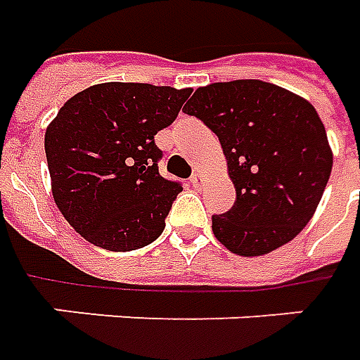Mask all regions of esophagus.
Here are the masks:
<instances>
[{
	"label": "esophagus",
	"instance_id": "34e87169",
	"mask_svg": "<svg viewBox=\"0 0 360 360\" xmlns=\"http://www.w3.org/2000/svg\"><path fill=\"white\" fill-rule=\"evenodd\" d=\"M190 182H192L195 188H200V186L205 182V178H203V174H201V172H195V174L192 176V180H190Z\"/></svg>",
	"mask_w": 360,
	"mask_h": 360
}]
</instances>
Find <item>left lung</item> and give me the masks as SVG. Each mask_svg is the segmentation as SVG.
Masks as SVG:
<instances>
[{"mask_svg": "<svg viewBox=\"0 0 360 360\" xmlns=\"http://www.w3.org/2000/svg\"><path fill=\"white\" fill-rule=\"evenodd\" d=\"M219 137L236 190L213 234L233 254L264 256L297 236L330 180L333 153L307 98L259 79L200 86L184 106Z\"/></svg>", "mask_w": 360, "mask_h": 360, "instance_id": "8db88e82", "label": "left lung"}]
</instances>
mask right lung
<instances>
[{
  "instance_id": "1",
  "label": "right lung",
  "mask_w": 360,
  "mask_h": 360,
  "mask_svg": "<svg viewBox=\"0 0 360 360\" xmlns=\"http://www.w3.org/2000/svg\"><path fill=\"white\" fill-rule=\"evenodd\" d=\"M192 89L98 83L71 96L44 135L52 195L85 240L112 252L151 244L165 229L178 182L159 174L155 135Z\"/></svg>"
}]
</instances>
